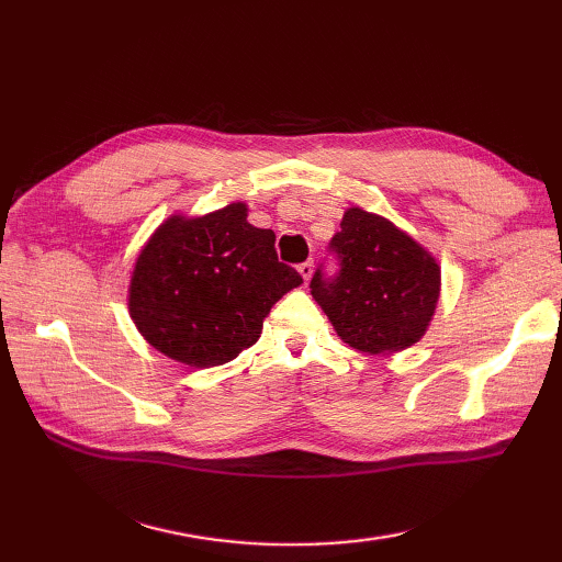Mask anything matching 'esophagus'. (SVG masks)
<instances>
[{
  "instance_id": "34e87169",
  "label": "esophagus",
  "mask_w": 562,
  "mask_h": 562,
  "mask_svg": "<svg viewBox=\"0 0 562 562\" xmlns=\"http://www.w3.org/2000/svg\"><path fill=\"white\" fill-rule=\"evenodd\" d=\"M300 272H302V278H304V282H308L312 280V274H314V260H304L302 266H300Z\"/></svg>"
}]
</instances>
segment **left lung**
<instances>
[{"mask_svg":"<svg viewBox=\"0 0 562 562\" xmlns=\"http://www.w3.org/2000/svg\"><path fill=\"white\" fill-rule=\"evenodd\" d=\"M312 278V294L338 336L369 355L398 352L423 338L439 300V266L389 220L360 207L342 214L340 232Z\"/></svg>","mask_w":562,"mask_h":562,"instance_id":"1","label":"left lung"}]
</instances>
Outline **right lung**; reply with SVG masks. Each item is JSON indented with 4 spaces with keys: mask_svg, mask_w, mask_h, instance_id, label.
<instances>
[{
    "mask_svg": "<svg viewBox=\"0 0 562 562\" xmlns=\"http://www.w3.org/2000/svg\"><path fill=\"white\" fill-rule=\"evenodd\" d=\"M302 274L278 260L274 232L246 222V205L205 217H171L142 250L130 282V316L159 352L217 367L250 348L262 318Z\"/></svg>",
    "mask_w": 562,
    "mask_h": 562,
    "instance_id": "add662e5",
    "label": "right lung"
}]
</instances>
